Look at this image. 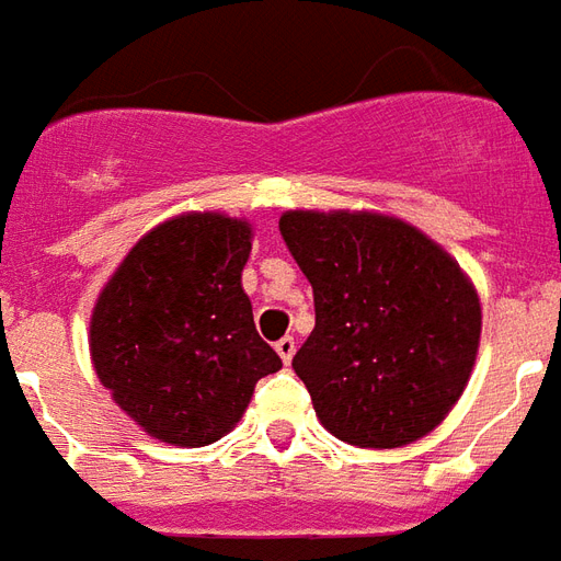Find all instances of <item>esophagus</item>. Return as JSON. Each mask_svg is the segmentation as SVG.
<instances>
[{
  "label": "esophagus",
  "mask_w": 561,
  "mask_h": 561,
  "mask_svg": "<svg viewBox=\"0 0 561 561\" xmlns=\"http://www.w3.org/2000/svg\"><path fill=\"white\" fill-rule=\"evenodd\" d=\"M294 352H297V342H294V336H285V340L276 342V354H279L282 364H285V366L291 364Z\"/></svg>",
  "instance_id": "obj_1"
}]
</instances>
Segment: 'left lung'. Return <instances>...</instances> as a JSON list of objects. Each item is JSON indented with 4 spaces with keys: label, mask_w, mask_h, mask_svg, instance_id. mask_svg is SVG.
I'll list each match as a JSON object with an SVG mask.
<instances>
[{
    "label": "left lung",
    "mask_w": 561,
    "mask_h": 561,
    "mask_svg": "<svg viewBox=\"0 0 561 561\" xmlns=\"http://www.w3.org/2000/svg\"><path fill=\"white\" fill-rule=\"evenodd\" d=\"M279 231L316 297V330L291 366L324 430L378 450L433 433L481 345V300L462 267L385 213L288 209Z\"/></svg>",
    "instance_id": "obj_1"
}]
</instances>
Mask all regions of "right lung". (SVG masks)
<instances>
[{"label":"right lung","mask_w":561,"mask_h":561,"mask_svg":"<svg viewBox=\"0 0 561 561\" xmlns=\"http://www.w3.org/2000/svg\"><path fill=\"white\" fill-rule=\"evenodd\" d=\"M252 225L183 213L131 245L90 318L95 376L140 430L204 447L243 417L279 354L257 336L243 267Z\"/></svg>","instance_id":"1"}]
</instances>
